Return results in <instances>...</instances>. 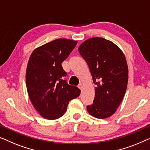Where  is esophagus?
Segmentation results:
<instances>
[{
  "instance_id": "esophagus-1",
  "label": "esophagus",
  "mask_w": 150,
  "mask_h": 150,
  "mask_svg": "<svg viewBox=\"0 0 150 150\" xmlns=\"http://www.w3.org/2000/svg\"><path fill=\"white\" fill-rule=\"evenodd\" d=\"M78 88H79V89H82V88H83V84L82 83H79V86H78Z\"/></svg>"
}]
</instances>
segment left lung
Masks as SVG:
<instances>
[{"instance_id": "left-lung-1", "label": "left lung", "mask_w": 150, "mask_h": 150, "mask_svg": "<svg viewBox=\"0 0 150 150\" xmlns=\"http://www.w3.org/2000/svg\"><path fill=\"white\" fill-rule=\"evenodd\" d=\"M78 51L87 62L96 85L93 104L87 106V111L99 119L110 117L117 111L127 88L125 56L113 42L100 37L86 40Z\"/></svg>"}]
</instances>
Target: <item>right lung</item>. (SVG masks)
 Returning a JSON list of instances; mask_svg holds the SVG:
<instances>
[{
	"instance_id": "1",
	"label": "right lung",
	"mask_w": 150,
	"mask_h": 150,
	"mask_svg": "<svg viewBox=\"0 0 150 150\" xmlns=\"http://www.w3.org/2000/svg\"><path fill=\"white\" fill-rule=\"evenodd\" d=\"M77 43L68 39L54 40L36 48L29 58L27 91L35 109L45 119L62 117L69 101L80 95L81 90L64 79L67 73L61 64Z\"/></svg>"
}]
</instances>
